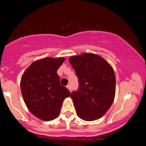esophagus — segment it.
<instances>
[{
  "mask_svg": "<svg viewBox=\"0 0 146 146\" xmlns=\"http://www.w3.org/2000/svg\"><path fill=\"white\" fill-rule=\"evenodd\" d=\"M66 88H67L68 89L70 90V91H71V85H70V84L67 85V86H66Z\"/></svg>",
  "mask_w": 146,
  "mask_h": 146,
  "instance_id": "1",
  "label": "esophagus"
}]
</instances>
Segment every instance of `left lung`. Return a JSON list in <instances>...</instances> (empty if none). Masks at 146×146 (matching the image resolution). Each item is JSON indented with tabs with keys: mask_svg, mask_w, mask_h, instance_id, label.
I'll use <instances>...</instances> for the list:
<instances>
[{
	"mask_svg": "<svg viewBox=\"0 0 146 146\" xmlns=\"http://www.w3.org/2000/svg\"><path fill=\"white\" fill-rule=\"evenodd\" d=\"M68 60L80 84L78 91L71 94L78 117L88 121L101 118L115 99L116 80L113 67L94 53H83Z\"/></svg>",
	"mask_w": 146,
	"mask_h": 146,
	"instance_id": "8db88e82",
	"label": "left lung"
}]
</instances>
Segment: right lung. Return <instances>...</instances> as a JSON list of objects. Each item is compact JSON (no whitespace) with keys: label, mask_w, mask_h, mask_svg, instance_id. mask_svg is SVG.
Segmentation results:
<instances>
[{"label":"right lung","mask_w":146,"mask_h":146,"mask_svg":"<svg viewBox=\"0 0 146 146\" xmlns=\"http://www.w3.org/2000/svg\"><path fill=\"white\" fill-rule=\"evenodd\" d=\"M65 58L37 60L25 70L21 80V93L25 104L35 117L51 121L59 115L64 99L70 92L60 84L57 71Z\"/></svg>","instance_id":"add662e5"}]
</instances>
